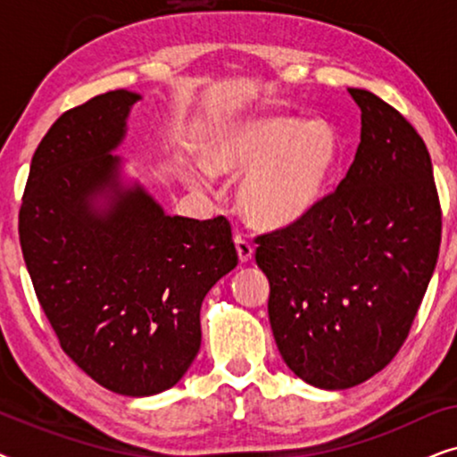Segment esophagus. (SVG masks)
Returning a JSON list of instances; mask_svg holds the SVG:
<instances>
[{"mask_svg": "<svg viewBox=\"0 0 457 457\" xmlns=\"http://www.w3.org/2000/svg\"><path fill=\"white\" fill-rule=\"evenodd\" d=\"M235 247H237V253H239L241 262H249L253 258V245L247 241L245 235H241V233L235 235Z\"/></svg>", "mask_w": 457, "mask_h": 457, "instance_id": "obj_1", "label": "esophagus"}]
</instances>
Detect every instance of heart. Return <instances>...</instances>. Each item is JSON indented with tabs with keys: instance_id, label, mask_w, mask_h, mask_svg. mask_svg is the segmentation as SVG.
Returning a JSON list of instances; mask_svg holds the SVG:
<instances>
[{
	"instance_id": "1",
	"label": "heart",
	"mask_w": 457,
	"mask_h": 457,
	"mask_svg": "<svg viewBox=\"0 0 457 457\" xmlns=\"http://www.w3.org/2000/svg\"><path fill=\"white\" fill-rule=\"evenodd\" d=\"M337 162V139L327 124L272 116L228 130L212 147L210 164L227 177H245L241 208L253 224L278 228L302 220L320 204ZM197 189L210 174H189Z\"/></svg>"
}]
</instances>
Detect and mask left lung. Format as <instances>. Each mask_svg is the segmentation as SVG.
<instances>
[{"label":"left lung","mask_w":457,"mask_h":457,"mask_svg":"<svg viewBox=\"0 0 457 457\" xmlns=\"http://www.w3.org/2000/svg\"><path fill=\"white\" fill-rule=\"evenodd\" d=\"M361 141L335 191L302 220L258 235L278 352L305 383L349 389L408 339L441 245L428 149L383 99L347 89Z\"/></svg>","instance_id":"obj_1"}]
</instances>
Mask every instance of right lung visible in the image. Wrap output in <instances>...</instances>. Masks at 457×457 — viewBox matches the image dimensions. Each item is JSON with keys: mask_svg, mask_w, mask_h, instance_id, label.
Wrapping results in <instances>:
<instances>
[{"mask_svg": "<svg viewBox=\"0 0 457 457\" xmlns=\"http://www.w3.org/2000/svg\"><path fill=\"white\" fill-rule=\"evenodd\" d=\"M139 96L116 89L68 110L35 149L18 212L24 264L60 347L105 389H170L202 345L199 310L237 266L230 222L166 216L145 191H120L118 158ZM112 186L104 215L90 197Z\"/></svg>", "mask_w": 457, "mask_h": 457, "instance_id": "1", "label": "right lung"}]
</instances>
